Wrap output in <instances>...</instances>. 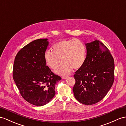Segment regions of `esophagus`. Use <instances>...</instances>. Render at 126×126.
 Here are the masks:
<instances>
[{"instance_id": "1", "label": "esophagus", "mask_w": 126, "mask_h": 126, "mask_svg": "<svg viewBox=\"0 0 126 126\" xmlns=\"http://www.w3.org/2000/svg\"><path fill=\"white\" fill-rule=\"evenodd\" d=\"M67 78H68V76H62V79H66Z\"/></svg>"}]
</instances>
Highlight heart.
I'll return each instance as SVG.
<instances>
[{"mask_svg": "<svg viewBox=\"0 0 126 126\" xmlns=\"http://www.w3.org/2000/svg\"><path fill=\"white\" fill-rule=\"evenodd\" d=\"M52 50L45 51L44 58L47 65L52 69H56L61 60L63 63L55 70L58 75H68L73 68H81L85 62L86 47L79 39L62 40L53 45Z\"/></svg>", "mask_w": 126, "mask_h": 126, "instance_id": "heart-1", "label": "heart"}]
</instances>
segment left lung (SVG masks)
Here are the masks:
<instances>
[{
	"instance_id": "left-lung-1",
	"label": "left lung",
	"mask_w": 126,
	"mask_h": 126,
	"mask_svg": "<svg viewBox=\"0 0 126 126\" xmlns=\"http://www.w3.org/2000/svg\"><path fill=\"white\" fill-rule=\"evenodd\" d=\"M87 56L83 66L75 73L73 90L75 98L85 105L100 102L114 80V61L103 43L95 40L85 44Z\"/></svg>"
}]
</instances>
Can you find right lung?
Segmentation results:
<instances>
[{"instance_id": "1", "label": "right lung", "mask_w": 126, "mask_h": 126, "mask_svg": "<svg viewBox=\"0 0 126 126\" xmlns=\"http://www.w3.org/2000/svg\"><path fill=\"white\" fill-rule=\"evenodd\" d=\"M47 38L30 42L18 52L13 65V79L21 96L36 106L49 103L56 94V83L61 79L46 65L44 58Z\"/></svg>"}]
</instances>
